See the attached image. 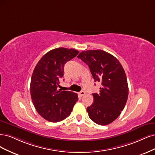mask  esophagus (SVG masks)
<instances>
[{"label": "esophagus", "mask_w": 155, "mask_h": 155, "mask_svg": "<svg viewBox=\"0 0 155 155\" xmlns=\"http://www.w3.org/2000/svg\"><path fill=\"white\" fill-rule=\"evenodd\" d=\"M85 94H86V93H85L84 91H81V92L79 93V95L81 96V97H82V96L84 95Z\"/></svg>", "instance_id": "34e87169"}]
</instances>
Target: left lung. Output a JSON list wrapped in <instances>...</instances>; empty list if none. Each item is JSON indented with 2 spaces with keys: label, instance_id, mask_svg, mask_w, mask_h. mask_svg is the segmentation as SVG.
Instances as JSON below:
<instances>
[{
  "label": "left lung",
  "instance_id": "obj_1",
  "mask_svg": "<svg viewBox=\"0 0 155 155\" xmlns=\"http://www.w3.org/2000/svg\"><path fill=\"white\" fill-rule=\"evenodd\" d=\"M77 58L89 68L94 82H101L100 93H93L94 102L87 111L92 120L106 126L120 114L127 101L126 73L117 58L101 49L82 51Z\"/></svg>",
  "mask_w": 155,
  "mask_h": 155
}]
</instances>
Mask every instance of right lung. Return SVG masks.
<instances>
[{"label": "right lung", "mask_w": 155, "mask_h": 155, "mask_svg": "<svg viewBox=\"0 0 155 155\" xmlns=\"http://www.w3.org/2000/svg\"><path fill=\"white\" fill-rule=\"evenodd\" d=\"M79 51L59 48L48 51L35 68L30 84L33 104L38 113L46 120L61 122L68 117L78 101L77 94L58 89L64 76V67Z\"/></svg>", "instance_id": "obj_1"}]
</instances>
